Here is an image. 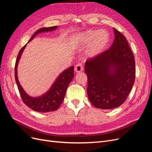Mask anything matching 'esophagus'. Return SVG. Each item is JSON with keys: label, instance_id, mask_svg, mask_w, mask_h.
<instances>
[{"label": "esophagus", "instance_id": "1", "mask_svg": "<svg viewBox=\"0 0 152 152\" xmlns=\"http://www.w3.org/2000/svg\"><path fill=\"white\" fill-rule=\"evenodd\" d=\"M84 70V67H83V65L81 63H79L78 64L75 65V71L77 73H79L80 72H82Z\"/></svg>", "mask_w": 152, "mask_h": 152}]
</instances>
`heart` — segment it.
I'll list each match as a JSON object with an SVG mask.
<instances>
[{
    "label": "heart",
    "mask_w": 152,
    "mask_h": 152,
    "mask_svg": "<svg viewBox=\"0 0 152 152\" xmlns=\"http://www.w3.org/2000/svg\"><path fill=\"white\" fill-rule=\"evenodd\" d=\"M78 42L81 45L90 44L86 50V55L89 58L97 56L102 53L110 41V34L105 30H89L79 35Z\"/></svg>",
    "instance_id": "heart-1"
}]
</instances>
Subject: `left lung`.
<instances>
[{"label": "left lung", "instance_id": "8db88e82", "mask_svg": "<svg viewBox=\"0 0 152 152\" xmlns=\"http://www.w3.org/2000/svg\"><path fill=\"white\" fill-rule=\"evenodd\" d=\"M115 39L108 50L85 63L87 93L96 108L112 109L126 100L135 80V60L126 38L113 28Z\"/></svg>", "mask_w": 152, "mask_h": 152}]
</instances>
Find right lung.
I'll use <instances>...</instances> for the list:
<instances>
[{
  "label": "right lung",
  "mask_w": 152,
  "mask_h": 152,
  "mask_svg": "<svg viewBox=\"0 0 152 152\" xmlns=\"http://www.w3.org/2000/svg\"><path fill=\"white\" fill-rule=\"evenodd\" d=\"M57 28V26H54L48 27V28H42L38 30L31 36L28 43L32 40V39L37 34L45 31H51L56 30ZM26 45V44L20 49L19 53H18L15 67V80L21 99L27 107L35 112L44 113L54 112L60 107L64 98H65L67 87L72 80L73 76H74V72H73L74 66H72L61 73L56 80L54 82L50 88L45 94L39 96V97H31V96L27 94L24 89H23L19 80H18L17 74L18 63H19L22 53L24 50Z\"/></svg>",
  "instance_id": "add662e5"
}]
</instances>
